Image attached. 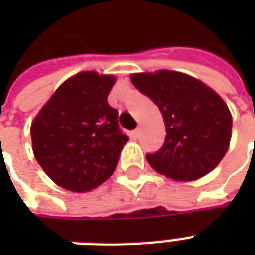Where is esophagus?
I'll return each instance as SVG.
<instances>
[{"label": "esophagus", "mask_w": 255, "mask_h": 255, "mask_svg": "<svg viewBox=\"0 0 255 255\" xmlns=\"http://www.w3.org/2000/svg\"><path fill=\"white\" fill-rule=\"evenodd\" d=\"M139 135H140V129H139V128H136L135 131H132V138L133 139L139 138Z\"/></svg>", "instance_id": "1"}]
</instances>
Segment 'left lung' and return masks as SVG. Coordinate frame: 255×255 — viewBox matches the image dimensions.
Instances as JSON below:
<instances>
[{
    "label": "left lung",
    "mask_w": 255,
    "mask_h": 255,
    "mask_svg": "<svg viewBox=\"0 0 255 255\" xmlns=\"http://www.w3.org/2000/svg\"><path fill=\"white\" fill-rule=\"evenodd\" d=\"M129 78L158 106L165 123L164 146L146 155L150 166L176 182L198 180L213 171L231 142L232 116L224 100L199 79L177 71Z\"/></svg>",
    "instance_id": "1"
}]
</instances>
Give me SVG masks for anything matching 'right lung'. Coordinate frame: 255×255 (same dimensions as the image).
<instances>
[{
	"instance_id": "1",
	"label": "right lung",
	"mask_w": 255,
	"mask_h": 255,
	"mask_svg": "<svg viewBox=\"0 0 255 255\" xmlns=\"http://www.w3.org/2000/svg\"><path fill=\"white\" fill-rule=\"evenodd\" d=\"M115 75L95 71L68 78L31 123L32 151L60 187L87 192L108 180L128 138L108 104Z\"/></svg>"
}]
</instances>
